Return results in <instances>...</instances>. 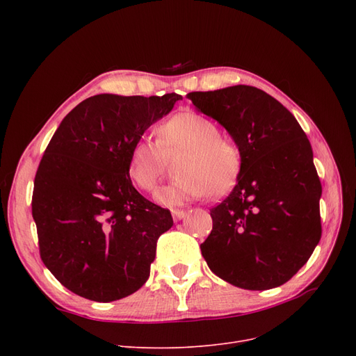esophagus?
I'll use <instances>...</instances> for the list:
<instances>
[{"mask_svg":"<svg viewBox=\"0 0 356 356\" xmlns=\"http://www.w3.org/2000/svg\"><path fill=\"white\" fill-rule=\"evenodd\" d=\"M172 215H173L175 220H181V219L186 216V212H184V211H180V209H173V211H172Z\"/></svg>","mask_w":356,"mask_h":356,"instance_id":"obj_1","label":"esophagus"}]
</instances>
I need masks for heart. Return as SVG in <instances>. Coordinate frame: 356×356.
<instances>
[{"instance_id":"obj_1","label":"heart","mask_w":356,"mask_h":356,"mask_svg":"<svg viewBox=\"0 0 356 356\" xmlns=\"http://www.w3.org/2000/svg\"><path fill=\"white\" fill-rule=\"evenodd\" d=\"M183 153L177 181L163 186L156 200L163 207H180L204 195L229 193L242 170L239 148L220 137L218 125L197 112L186 111L165 120L157 128V144L137 140L129 148L127 170L141 191L152 192L160 180L165 157Z\"/></svg>"}]
</instances>
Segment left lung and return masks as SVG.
Masks as SVG:
<instances>
[{
  "instance_id": "8db88e82",
  "label": "left lung",
  "mask_w": 356,
  "mask_h": 356,
  "mask_svg": "<svg viewBox=\"0 0 356 356\" xmlns=\"http://www.w3.org/2000/svg\"><path fill=\"white\" fill-rule=\"evenodd\" d=\"M186 98L228 131L242 156L235 188L211 209L213 227L200 245L203 258L239 289L287 283L322 236V184L307 136L286 106L254 86Z\"/></svg>"
}]
</instances>
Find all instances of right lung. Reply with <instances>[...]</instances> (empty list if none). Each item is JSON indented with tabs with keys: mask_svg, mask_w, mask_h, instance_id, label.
I'll use <instances>...</instances> for the list:
<instances>
[{
	"mask_svg": "<svg viewBox=\"0 0 356 356\" xmlns=\"http://www.w3.org/2000/svg\"><path fill=\"white\" fill-rule=\"evenodd\" d=\"M177 93H101L74 106L37 168L31 213L44 266L72 293L108 303L149 277L168 209L145 199L127 170L129 148L170 112Z\"/></svg>",
	"mask_w": 356,
	"mask_h": 356,
	"instance_id": "obj_1",
	"label": "right lung"
}]
</instances>
